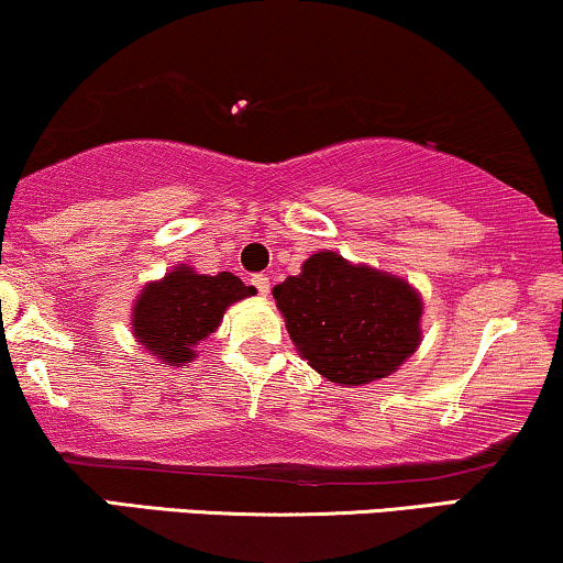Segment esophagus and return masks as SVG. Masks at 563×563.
Returning <instances> with one entry per match:
<instances>
[{"instance_id": "1", "label": "esophagus", "mask_w": 563, "mask_h": 563, "mask_svg": "<svg viewBox=\"0 0 563 563\" xmlns=\"http://www.w3.org/2000/svg\"><path fill=\"white\" fill-rule=\"evenodd\" d=\"M250 282H253V287L258 289V295L266 297V295L271 292V282H268V276H266V274H255L253 279H250Z\"/></svg>"}]
</instances>
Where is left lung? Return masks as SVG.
Listing matches in <instances>:
<instances>
[{
	"label": "left lung",
	"instance_id": "obj_1",
	"mask_svg": "<svg viewBox=\"0 0 563 563\" xmlns=\"http://www.w3.org/2000/svg\"><path fill=\"white\" fill-rule=\"evenodd\" d=\"M274 300L300 355L334 384L386 378L420 344L418 292L336 253L310 255L300 276L276 284Z\"/></svg>",
	"mask_w": 563,
	"mask_h": 563
}]
</instances>
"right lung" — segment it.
Wrapping results in <instances>:
<instances>
[{
  "instance_id": "1",
  "label": "right lung",
  "mask_w": 563,
  "mask_h": 563,
  "mask_svg": "<svg viewBox=\"0 0 563 563\" xmlns=\"http://www.w3.org/2000/svg\"><path fill=\"white\" fill-rule=\"evenodd\" d=\"M250 295L255 289L229 271L206 276L179 266L162 282L148 284L137 297L133 331L137 342L164 363H190L196 346L217 331L229 305Z\"/></svg>"
}]
</instances>
